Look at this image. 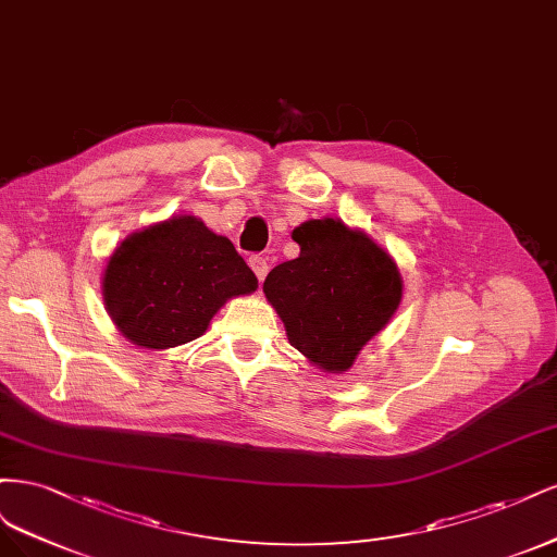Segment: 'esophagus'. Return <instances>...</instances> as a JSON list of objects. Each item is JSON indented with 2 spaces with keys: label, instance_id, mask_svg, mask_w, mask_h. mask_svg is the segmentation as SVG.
Segmentation results:
<instances>
[{
  "label": "esophagus",
  "instance_id": "obj_1",
  "mask_svg": "<svg viewBox=\"0 0 557 557\" xmlns=\"http://www.w3.org/2000/svg\"><path fill=\"white\" fill-rule=\"evenodd\" d=\"M249 268H252L255 275L259 277V282H263V277L268 275V261L263 257L255 255V257H249Z\"/></svg>",
  "mask_w": 557,
  "mask_h": 557
}]
</instances>
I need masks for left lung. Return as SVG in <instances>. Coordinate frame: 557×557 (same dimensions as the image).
Here are the masks:
<instances>
[{
    "instance_id": "obj_1",
    "label": "left lung",
    "mask_w": 557,
    "mask_h": 557,
    "mask_svg": "<svg viewBox=\"0 0 557 557\" xmlns=\"http://www.w3.org/2000/svg\"><path fill=\"white\" fill-rule=\"evenodd\" d=\"M300 257L268 273L263 294L284 321L292 347L329 372H345L403 298L396 263L366 233L339 220L294 228Z\"/></svg>"
}]
</instances>
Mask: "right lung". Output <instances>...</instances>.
Instances as JSON below:
<instances>
[{
	"instance_id": "right-lung-1",
	"label": "right lung",
	"mask_w": 557,
	"mask_h": 557,
	"mask_svg": "<svg viewBox=\"0 0 557 557\" xmlns=\"http://www.w3.org/2000/svg\"><path fill=\"white\" fill-rule=\"evenodd\" d=\"M259 286L228 238L185 214L134 233L106 265L103 302L120 333L169 349L206 333L222 305Z\"/></svg>"
}]
</instances>
